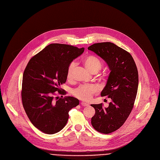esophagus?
<instances>
[{"label": "esophagus", "instance_id": "34e87169", "mask_svg": "<svg viewBox=\"0 0 160 160\" xmlns=\"http://www.w3.org/2000/svg\"><path fill=\"white\" fill-rule=\"evenodd\" d=\"M81 105L82 107H88V106H89V104H87V103H85V102H81Z\"/></svg>", "mask_w": 160, "mask_h": 160}]
</instances>
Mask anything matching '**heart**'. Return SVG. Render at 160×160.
I'll return each mask as SVG.
<instances>
[{"mask_svg":"<svg viewBox=\"0 0 160 160\" xmlns=\"http://www.w3.org/2000/svg\"><path fill=\"white\" fill-rule=\"evenodd\" d=\"M85 67L91 73H97L102 68V63L100 59L94 56H87L82 60ZM76 67L75 62H71L67 71V78L68 80L72 79L73 71ZM98 91L97 87L95 85H80L72 91V94L74 97L81 101H87Z\"/></svg>","mask_w":160,"mask_h":160,"instance_id":"obj_1","label":"heart"}]
</instances>
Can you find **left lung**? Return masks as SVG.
Listing matches in <instances>:
<instances>
[{"label":"left lung","mask_w":160,"mask_h":160,"mask_svg":"<svg viewBox=\"0 0 160 160\" xmlns=\"http://www.w3.org/2000/svg\"><path fill=\"white\" fill-rule=\"evenodd\" d=\"M88 49L107 63L111 71L101 95L111 98L107 108L102 104H91L95 114L91 124L98 132L110 134L123 125L133 108L138 87V73L133 58L111 42L94 43Z\"/></svg>","instance_id":"8db88e82"}]
</instances>
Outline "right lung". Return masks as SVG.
<instances>
[{
    "instance_id": "right-lung-1",
    "label": "right lung",
    "mask_w": 160,
    "mask_h": 160,
    "mask_svg": "<svg viewBox=\"0 0 160 160\" xmlns=\"http://www.w3.org/2000/svg\"><path fill=\"white\" fill-rule=\"evenodd\" d=\"M84 48L51 43L28 63L22 85V101L32 124L48 134L57 133L68 122L69 111L79 104L73 97H55V92L64 95L60 85L67 80L69 64L84 52ZM57 99H56L55 98Z\"/></svg>"
}]
</instances>
